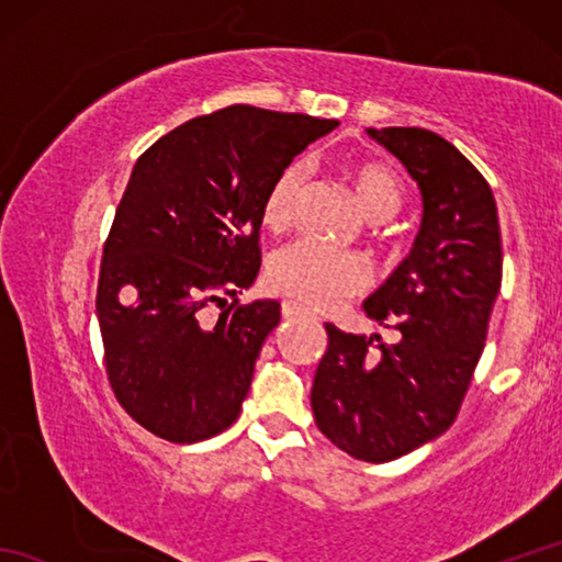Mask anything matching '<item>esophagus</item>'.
Listing matches in <instances>:
<instances>
[{"instance_id": "1", "label": "esophagus", "mask_w": 562, "mask_h": 562, "mask_svg": "<svg viewBox=\"0 0 562 562\" xmlns=\"http://www.w3.org/2000/svg\"><path fill=\"white\" fill-rule=\"evenodd\" d=\"M282 316L288 321L302 318V316H308V308H304L302 304H296V302H282Z\"/></svg>"}]
</instances>
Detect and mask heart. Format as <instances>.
Masks as SVG:
<instances>
[{"label":"heart","instance_id":"obj_1","mask_svg":"<svg viewBox=\"0 0 562 562\" xmlns=\"http://www.w3.org/2000/svg\"><path fill=\"white\" fill-rule=\"evenodd\" d=\"M355 202L367 220H386L403 202L401 176L386 164H357L350 169ZM302 190V169L288 166L268 190L262 222L270 232H284L296 217ZM369 266L352 250L330 248L316 241H296L278 250L268 266V282L274 292L314 308H336L350 296L367 290Z\"/></svg>","mask_w":562,"mask_h":562}]
</instances>
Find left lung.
<instances>
[{
  "label": "left lung",
  "instance_id": "8db88e82",
  "mask_svg": "<svg viewBox=\"0 0 562 562\" xmlns=\"http://www.w3.org/2000/svg\"><path fill=\"white\" fill-rule=\"evenodd\" d=\"M367 135L405 166L423 198L411 254L362 304L401 338L389 345L326 324L312 408L338 449L384 463L457 420L503 284V238L491 186L451 142L423 127Z\"/></svg>",
  "mask_w": 562,
  "mask_h": 562
}]
</instances>
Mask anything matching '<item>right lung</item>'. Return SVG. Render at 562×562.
Returning <instances> with one entry per match:
<instances>
[{"label": "right lung", "mask_w": 562, "mask_h": 562, "mask_svg": "<svg viewBox=\"0 0 562 562\" xmlns=\"http://www.w3.org/2000/svg\"><path fill=\"white\" fill-rule=\"evenodd\" d=\"M336 127L229 105L137 159L103 248L97 316L115 398L149 432L193 445L241 413L262 342L280 324V302L236 300L260 270L262 205L296 154Z\"/></svg>", "instance_id": "add662e5"}]
</instances>
